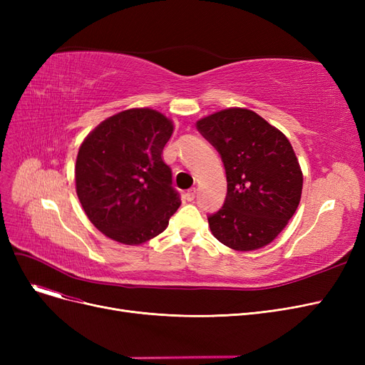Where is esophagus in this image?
Returning <instances> with one entry per match:
<instances>
[{"label": "esophagus", "instance_id": "esophagus-1", "mask_svg": "<svg viewBox=\"0 0 365 365\" xmlns=\"http://www.w3.org/2000/svg\"><path fill=\"white\" fill-rule=\"evenodd\" d=\"M195 197H196V189H195V187H193V189H190L189 192L185 193V200L192 202V201L195 200Z\"/></svg>", "mask_w": 365, "mask_h": 365}]
</instances>
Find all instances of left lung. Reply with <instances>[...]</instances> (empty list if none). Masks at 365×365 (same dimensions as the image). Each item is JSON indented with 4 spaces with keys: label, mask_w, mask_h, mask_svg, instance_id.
Here are the masks:
<instances>
[{
    "label": "left lung",
    "mask_w": 365,
    "mask_h": 365,
    "mask_svg": "<svg viewBox=\"0 0 365 365\" xmlns=\"http://www.w3.org/2000/svg\"><path fill=\"white\" fill-rule=\"evenodd\" d=\"M196 128L219 152L227 175L225 202L207 216L213 236L236 251L271 244L302 197L303 173L289 140L242 108L201 118Z\"/></svg>",
    "instance_id": "8db88e82"
}]
</instances>
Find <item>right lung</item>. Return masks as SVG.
I'll use <instances>...</instances> for the list:
<instances>
[{"mask_svg": "<svg viewBox=\"0 0 365 365\" xmlns=\"http://www.w3.org/2000/svg\"><path fill=\"white\" fill-rule=\"evenodd\" d=\"M172 121L149 108L102 121L76 160V192L88 219L109 239L140 245L158 236L181 205L161 158Z\"/></svg>", "mask_w": 365, "mask_h": 365, "instance_id": "add662e5", "label": "right lung"}]
</instances>
